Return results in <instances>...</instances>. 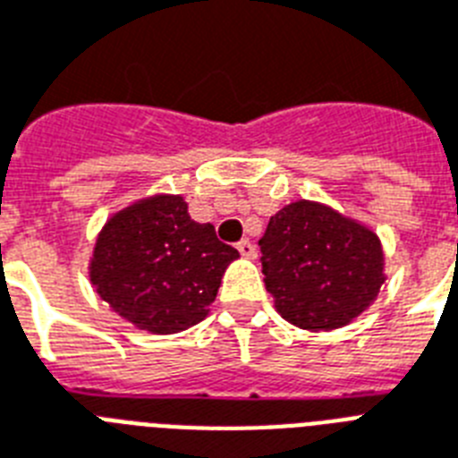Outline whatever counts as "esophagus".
I'll list each match as a JSON object with an SVG mask.
<instances>
[{"instance_id": "obj_1", "label": "esophagus", "mask_w": 458, "mask_h": 458, "mask_svg": "<svg viewBox=\"0 0 458 458\" xmlns=\"http://www.w3.org/2000/svg\"><path fill=\"white\" fill-rule=\"evenodd\" d=\"M236 248H239V252H241V255H243V258H255V255H258L255 246H252V243L248 239L239 241V243H236Z\"/></svg>"}]
</instances>
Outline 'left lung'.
I'll list each match as a JSON object with an SVG mask.
<instances>
[{
    "label": "left lung",
    "mask_w": 458,
    "mask_h": 458,
    "mask_svg": "<svg viewBox=\"0 0 458 458\" xmlns=\"http://www.w3.org/2000/svg\"><path fill=\"white\" fill-rule=\"evenodd\" d=\"M259 250L276 312L307 331L350 324L374 302L386 281L378 236L312 200L276 212Z\"/></svg>",
    "instance_id": "left-lung-1"
}]
</instances>
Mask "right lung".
<instances>
[{
	"label": "right lung",
	"mask_w": 458,
	"mask_h": 458,
	"mask_svg": "<svg viewBox=\"0 0 458 458\" xmlns=\"http://www.w3.org/2000/svg\"><path fill=\"white\" fill-rule=\"evenodd\" d=\"M239 250L215 226L193 222L182 196H153L120 210L98 233L89 276L108 305L151 333L206 319Z\"/></svg>",
	"instance_id": "1"
}]
</instances>
